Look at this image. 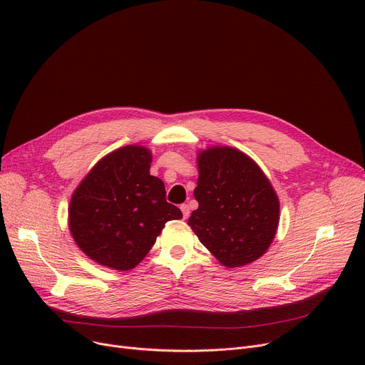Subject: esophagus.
Instances as JSON below:
<instances>
[{"instance_id": "1", "label": "esophagus", "mask_w": 365, "mask_h": 365, "mask_svg": "<svg viewBox=\"0 0 365 365\" xmlns=\"http://www.w3.org/2000/svg\"><path fill=\"white\" fill-rule=\"evenodd\" d=\"M180 210H182V213H183V217L187 219V217H189V213H190L189 205H187V204H182V205H180Z\"/></svg>"}]
</instances>
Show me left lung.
<instances>
[{
    "mask_svg": "<svg viewBox=\"0 0 365 365\" xmlns=\"http://www.w3.org/2000/svg\"><path fill=\"white\" fill-rule=\"evenodd\" d=\"M198 208L187 225L226 267L250 264L271 247L279 223V200L255 160L231 146L198 152Z\"/></svg>",
    "mask_w": 365,
    "mask_h": 365,
    "instance_id": "8db88e82",
    "label": "left lung"
}]
</instances>
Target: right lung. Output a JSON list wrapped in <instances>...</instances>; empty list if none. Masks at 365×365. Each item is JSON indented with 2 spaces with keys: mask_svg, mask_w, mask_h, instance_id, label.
Returning a JSON list of instances; mask_svg holds the SVG:
<instances>
[{
  "mask_svg": "<svg viewBox=\"0 0 365 365\" xmlns=\"http://www.w3.org/2000/svg\"><path fill=\"white\" fill-rule=\"evenodd\" d=\"M150 163L148 148L123 146L96 163L72 194L71 235L86 256L109 269L136 267L165 223L182 219L165 201L163 180L150 176Z\"/></svg>",
  "mask_w": 365,
  "mask_h": 365,
  "instance_id": "1",
  "label": "right lung"
}]
</instances>
